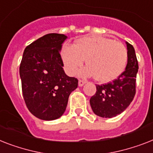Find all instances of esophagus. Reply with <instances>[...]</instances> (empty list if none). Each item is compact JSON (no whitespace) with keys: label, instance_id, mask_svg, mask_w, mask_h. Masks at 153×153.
<instances>
[{"label":"esophagus","instance_id":"1","mask_svg":"<svg viewBox=\"0 0 153 153\" xmlns=\"http://www.w3.org/2000/svg\"><path fill=\"white\" fill-rule=\"evenodd\" d=\"M85 83V81L84 80H79V86H82Z\"/></svg>","mask_w":153,"mask_h":153}]
</instances>
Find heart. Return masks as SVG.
<instances>
[{
  "mask_svg": "<svg viewBox=\"0 0 153 153\" xmlns=\"http://www.w3.org/2000/svg\"><path fill=\"white\" fill-rule=\"evenodd\" d=\"M127 56V50L122 43L100 36L79 38L73 46L65 45L61 50L62 62L68 74H76L85 60L87 67L82 75L94 76L102 83L115 80L123 72Z\"/></svg>",
  "mask_w": 153,
  "mask_h": 153,
  "instance_id": "heart-1",
  "label": "heart"
}]
</instances>
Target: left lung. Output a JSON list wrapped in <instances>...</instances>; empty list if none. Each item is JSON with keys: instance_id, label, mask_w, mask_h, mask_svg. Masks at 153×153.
Here are the masks:
<instances>
[{"instance_id": "1", "label": "left lung", "mask_w": 153, "mask_h": 153, "mask_svg": "<svg viewBox=\"0 0 153 153\" xmlns=\"http://www.w3.org/2000/svg\"><path fill=\"white\" fill-rule=\"evenodd\" d=\"M127 46L126 70L111 82L97 85V92L89 100L92 110L103 118H112L121 114L132 102L136 94V77L138 63L132 45Z\"/></svg>"}]
</instances>
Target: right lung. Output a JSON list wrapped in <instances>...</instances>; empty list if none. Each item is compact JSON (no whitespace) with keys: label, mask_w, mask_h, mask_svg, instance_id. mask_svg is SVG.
<instances>
[{"label":"right lung","mask_w":153,"mask_h":153,"mask_svg":"<svg viewBox=\"0 0 153 153\" xmlns=\"http://www.w3.org/2000/svg\"><path fill=\"white\" fill-rule=\"evenodd\" d=\"M67 36L48 33L27 45L19 67L22 91L27 108L42 120H54L64 113L78 79L64 71L60 56Z\"/></svg>","instance_id":"obj_1"}]
</instances>
